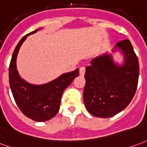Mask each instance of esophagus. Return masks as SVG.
Listing matches in <instances>:
<instances>
[{
  "mask_svg": "<svg viewBox=\"0 0 147 147\" xmlns=\"http://www.w3.org/2000/svg\"><path fill=\"white\" fill-rule=\"evenodd\" d=\"M84 74H85V66H81L80 67V75L84 76Z\"/></svg>",
  "mask_w": 147,
  "mask_h": 147,
  "instance_id": "34e87169",
  "label": "esophagus"
}]
</instances>
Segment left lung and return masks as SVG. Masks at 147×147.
Returning a JSON list of instances; mask_svg holds the SVG:
<instances>
[{
	"label": "left lung",
	"instance_id": "obj_1",
	"mask_svg": "<svg viewBox=\"0 0 147 147\" xmlns=\"http://www.w3.org/2000/svg\"><path fill=\"white\" fill-rule=\"evenodd\" d=\"M125 56L122 66L113 62L111 55L94 58L86 67L84 102L91 114L98 117H110L128 107L136 92L140 65L130 40L117 43Z\"/></svg>",
	"mask_w": 147,
	"mask_h": 147
}]
</instances>
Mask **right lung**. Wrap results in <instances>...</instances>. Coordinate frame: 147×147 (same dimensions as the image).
<instances>
[{"mask_svg":"<svg viewBox=\"0 0 147 147\" xmlns=\"http://www.w3.org/2000/svg\"><path fill=\"white\" fill-rule=\"evenodd\" d=\"M38 30L25 35L14 50L9 65V84L14 99L22 113L35 121L40 122L49 121L56 115L63 92L79 75V69L63 74L54 81L41 85L29 84L22 80L16 68L17 55L28 35Z\"/></svg>","mask_w":147,"mask_h":147,"instance_id":"add662e5","label":"right lung"}]
</instances>
